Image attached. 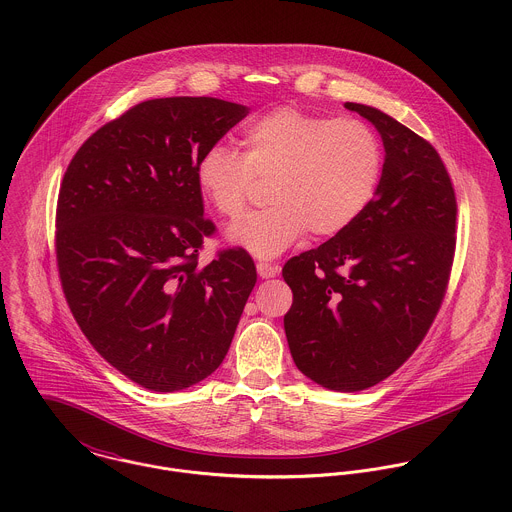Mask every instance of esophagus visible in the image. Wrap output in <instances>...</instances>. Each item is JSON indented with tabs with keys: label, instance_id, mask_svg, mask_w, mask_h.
<instances>
[{
	"label": "esophagus",
	"instance_id": "1",
	"mask_svg": "<svg viewBox=\"0 0 512 512\" xmlns=\"http://www.w3.org/2000/svg\"><path fill=\"white\" fill-rule=\"evenodd\" d=\"M256 270H258V276L264 278V280H270V278H276L280 274V268L278 266H272L268 262H258L256 264Z\"/></svg>",
	"mask_w": 512,
	"mask_h": 512
}]
</instances>
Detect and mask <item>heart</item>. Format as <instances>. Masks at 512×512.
Instances as JSON below:
<instances>
[{"instance_id":"heart-1","label":"heart","mask_w":512,"mask_h":512,"mask_svg":"<svg viewBox=\"0 0 512 512\" xmlns=\"http://www.w3.org/2000/svg\"><path fill=\"white\" fill-rule=\"evenodd\" d=\"M242 153L213 146L197 163V185L226 219L246 209L256 179L268 181L272 207L234 222L230 244L276 258L307 230L335 236L361 217L376 191L382 151L361 120L307 114L292 106L252 120Z\"/></svg>"}]
</instances>
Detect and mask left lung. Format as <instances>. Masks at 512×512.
Segmentation results:
<instances>
[{
    "instance_id": "1",
    "label": "left lung",
    "mask_w": 512,
    "mask_h": 512,
    "mask_svg": "<svg viewBox=\"0 0 512 512\" xmlns=\"http://www.w3.org/2000/svg\"><path fill=\"white\" fill-rule=\"evenodd\" d=\"M382 138V175L361 217L286 262L284 329L295 366L337 392L388 378L426 337L443 301L457 203L438 151L378 108L345 102Z\"/></svg>"
}]
</instances>
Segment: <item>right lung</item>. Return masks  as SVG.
<instances>
[{"mask_svg":"<svg viewBox=\"0 0 512 512\" xmlns=\"http://www.w3.org/2000/svg\"><path fill=\"white\" fill-rule=\"evenodd\" d=\"M248 108L209 96L155 98L74 153L57 205V264L90 345L136 384L189 388L219 368L256 284L242 248L199 268L203 153Z\"/></svg>","mask_w":512,"mask_h":512,"instance_id":"right-lung-1","label":"right lung"}]
</instances>
